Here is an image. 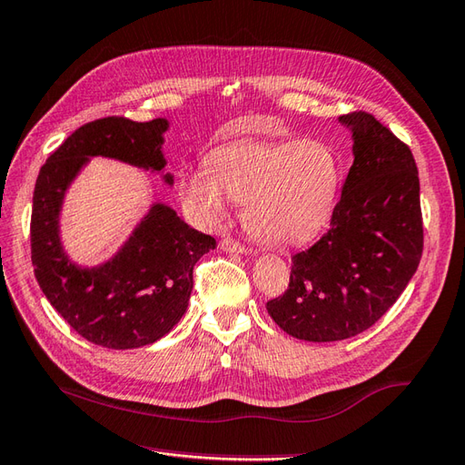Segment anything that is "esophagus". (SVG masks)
Returning <instances> with one entry per match:
<instances>
[{
    "label": "esophagus",
    "mask_w": 465,
    "mask_h": 465,
    "mask_svg": "<svg viewBox=\"0 0 465 465\" xmlns=\"http://www.w3.org/2000/svg\"><path fill=\"white\" fill-rule=\"evenodd\" d=\"M220 250L230 252V253H247V252H250L243 243L233 240V237H223V240L220 242Z\"/></svg>",
    "instance_id": "1"
}]
</instances>
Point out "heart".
<instances>
[{"label": "heart", "instance_id": "b5f03b06", "mask_svg": "<svg viewBox=\"0 0 465 465\" xmlns=\"http://www.w3.org/2000/svg\"><path fill=\"white\" fill-rule=\"evenodd\" d=\"M208 170L182 178L186 208L203 223L222 222L230 200L243 203V223L267 245H299L317 235L337 203L342 168L321 140H242L215 148Z\"/></svg>", "mask_w": 465, "mask_h": 465}]
</instances>
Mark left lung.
<instances>
[{
	"mask_svg": "<svg viewBox=\"0 0 465 465\" xmlns=\"http://www.w3.org/2000/svg\"><path fill=\"white\" fill-rule=\"evenodd\" d=\"M352 128L354 162L331 228L291 255L289 287L267 312L301 341L351 339L401 297L424 250L420 180L412 150L371 113L341 116Z\"/></svg>",
	"mask_w": 465,
	"mask_h": 465,
	"instance_id": "left-lung-1",
	"label": "left lung"
}]
</instances>
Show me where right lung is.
I'll use <instances>...</instances> for the list:
<instances>
[{
  "label": "right lung",
  "mask_w": 465,
  "mask_h": 465,
  "mask_svg": "<svg viewBox=\"0 0 465 465\" xmlns=\"http://www.w3.org/2000/svg\"><path fill=\"white\" fill-rule=\"evenodd\" d=\"M164 118L134 123L106 116L77 128L41 166L31 210V263L59 315L83 339L106 349H138L174 329L188 309L193 265L215 247L212 235L156 203L111 262L84 269L69 262L59 242L64 190L91 156L162 170ZM166 182L172 176L166 174Z\"/></svg>",
  "instance_id": "obj_1"
}]
</instances>
